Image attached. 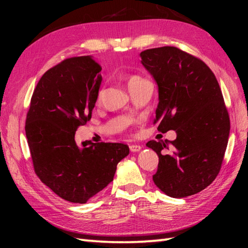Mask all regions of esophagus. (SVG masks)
I'll return each instance as SVG.
<instances>
[{"mask_svg": "<svg viewBox=\"0 0 248 248\" xmlns=\"http://www.w3.org/2000/svg\"><path fill=\"white\" fill-rule=\"evenodd\" d=\"M140 149H141V146H140V145H130V150L132 152L140 151Z\"/></svg>", "mask_w": 248, "mask_h": 248, "instance_id": "obj_1", "label": "esophagus"}]
</instances>
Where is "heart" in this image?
<instances>
[{
	"label": "heart",
	"mask_w": 248,
	"mask_h": 248,
	"mask_svg": "<svg viewBox=\"0 0 248 248\" xmlns=\"http://www.w3.org/2000/svg\"><path fill=\"white\" fill-rule=\"evenodd\" d=\"M127 81H128V86L129 89H133L135 87H139L141 84H144L146 82H148L143 77H140V75H135V73H132V75H128L127 76ZM101 96H102V89H99L98 93H97V96H96V101L99 102L100 100H101Z\"/></svg>",
	"instance_id": "heart-1"
}]
</instances>
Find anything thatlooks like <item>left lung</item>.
Masks as SVG:
<instances>
[{
    "instance_id": "8db88e82",
    "label": "left lung",
    "mask_w": 248,
    "mask_h": 248,
    "mask_svg": "<svg viewBox=\"0 0 248 248\" xmlns=\"http://www.w3.org/2000/svg\"><path fill=\"white\" fill-rule=\"evenodd\" d=\"M141 64L159 86L157 130H175V140H149L159 155L152 178L173 198L191 196L211 184L222 167L230 119L214 73L198 57L177 46L140 53Z\"/></svg>"
}]
</instances>
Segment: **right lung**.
<instances>
[{
	"label": "right lung",
	"mask_w": 248,
	"mask_h": 248,
	"mask_svg": "<svg viewBox=\"0 0 248 248\" xmlns=\"http://www.w3.org/2000/svg\"><path fill=\"white\" fill-rule=\"evenodd\" d=\"M102 67L92 56L69 57L40 78L26 114L25 133L35 173L70 202L85 203L108 186L128 145L84 141L76 131L92 118Z\"/></svg>",
	"instance_id": "1"
}]
</instances>
